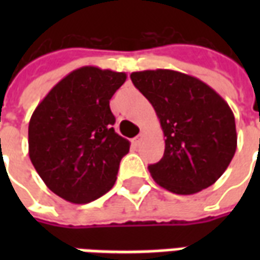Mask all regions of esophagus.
Instances as JSON below:
<instances>
[{
	"label": "esophagus",
	"mask_w": 260,
	"mask_h": 260,
	"mask_svg": "<svg viewBox=\"0 0 260 260\" xmlns=\"http://www.w3.org/2000/svg\"><path fill=\"white\" fill-rule=\"evenodd\" d=\"M142 139H143V135H142V134H139V135L135 136V138L132 139V143H134L135 146H138V145H139V143L142 142Z\"/></svg>",
	"instance_id": "obj_1"
}]
</instances>
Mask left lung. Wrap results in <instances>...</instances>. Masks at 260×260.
Wrapping results in <instances>:
<instances>
[{"label": "left lung", "mask_w": 260, "mask_h": 260, "mask_svg": "<svg viewBox=\"0 0 260 260\" xmlns=\"http://www.w3.org/2000/svg\"><path fill=\"white\" fill-rule=\"evenodd\" d=\"M131 79L157 114L166 149L147 169L177 195H192L223 175L237 149L235 118L218 93L191 75L171 69L132 72Z\"/></svg>", "instance_id": "8db88e82"}]
</instances>
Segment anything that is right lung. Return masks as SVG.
Here are the masks:
<instances>
[{
	"mask_svg": "<svg viewBox=\"0 0 260 260\" xmlns=\"http://www.w3.org/2000/svg\"><path fill=\"white\" fill-rule=\"evenodd\" d=\"M125 72L75 69L39 103L29 122V157L50 191L89 203L115 184L129 142L114 131L110 99Z\"/></svg>",
	"mask_w": 260,
	"mask_h": 260,
	"instance_id": "add662e5",
	"label": "right lung"
}]
</instances>
